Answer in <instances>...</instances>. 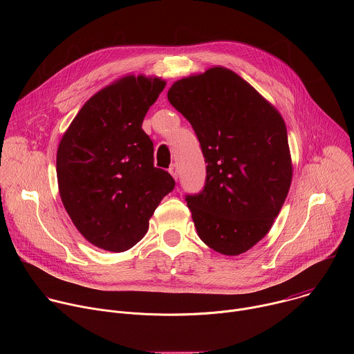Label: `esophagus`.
<instances>
[{
    "instance_id": "esophagus-1",
    "label": "esophagus",
    "mask_w": 354,
    "mask_h": 354,
    "mask_svg": "<svg viewBox=\"0 0 354 354\" xmlns=\"http://www.w3.org/2000/svg\"><path fill=\"white\" fill-rule=\"evenodd\" d=\"M169 174L174 176V179H178L179 169H178V165H176V164H172V165H171V168H169Z\"/></svg>"
}]
</instances>
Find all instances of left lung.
I'll return each mask as SVG.
<instances>
[{
    "mask_svg": "<svg viewBox=\"0 0 354 354\" xmlns=\"http://www.w3.org/2000/svg\"><path fill=\"white\" fill-rule=\"evenodd\" d=\"M171 105L192 124L206 185L186 196L200 239L236 257L272 228L288 194L292 164L286 123L254 86L225 67L178 80Z\"/></svg>",
    "mask_w": 354,
    "mask_h": 354,
    "instance_id": "1",
    "label": "left lung"
}]
</instances>
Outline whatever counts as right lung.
Here are the masks:
<instances>
[{"mask_svg":"<svg viewBox=\"0 0 354 354\" xmlns=\"http://www.w3.org/2000/svg\"><path fill=\"white\" fill-rule=\"evenodd\" d=\"M167 82L126 75L92 95L57 148L63 206L92 245L109 252L133 248L174 187L154 167V145L141 129L145 113Z\"/></svg>","mask_w":354,"mask_h":354,"instance_id":"obj_1","label":"right lung"}]
</instances>
